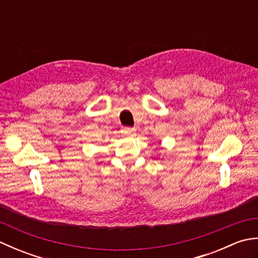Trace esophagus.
Here are the masks:
<instances>
[{"label": "esophagus", "mask_w": 258, "mask_h": 258, "mask_svg": "<svg viewBox=\"0 0 258 258\" xmlns=\"http://www.w3.org/2000/svg\"><path fill=\"white\" fill-rule=\"evenodd\" d=\"M136 133V130L132 127H124L123 128V134L126 136H133Z\"/></svg>", "instance_id": "esophagus-1"}]
</instances>
